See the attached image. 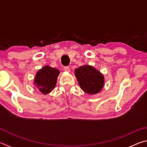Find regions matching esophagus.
<instances>
[{
  "mask_svg": "<svg viewBox=\"0 0 147 147\" xmlns=\"http://www.w3.org/2000/svg\"><path fill=\"white\" fill-rule=\"evenodd\" d=\"M63 69H64V71H66V72H69V71H70V67H69V66L64 67Z\"/></svg>",
  "mask_w": 147,
  "mask_h": 147,
  "instance_id": "obj_1",
  "label": "esophagus"
}]
</instances>
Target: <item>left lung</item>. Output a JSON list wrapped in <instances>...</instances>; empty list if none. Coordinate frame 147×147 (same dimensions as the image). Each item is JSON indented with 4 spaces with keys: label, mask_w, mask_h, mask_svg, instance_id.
<instances>
[{
    "label": "left lung",
    "mask_w": 147,
    "mask_h": 147,
    "mask_svg": "<svg viewBox=\"0 0 147 147\" xmlns=\"http://www.w3.org/2000/svg\"><path fill=\"white\" fill-rule=\"evenodd\" d=\"M74 71L80 86L86 93L96 94L103 88L104 76L93 67L83 65Z\"/></svg>",
    "instance_id": "8db88e82"
}]
</instances>
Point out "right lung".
<instances>
[{
  "instance_id": "right-lung-1",
  "label": "right lung",
  "mask_w": 147,
  "mask_h": 147,
  "mask_svg": "<svg viewBox=\"0 0 147 147\" xmlns=\"http://www.w3.org/2000/svg\"><path fill=\"white\" fill-rule=\"evenodd\" d=\"M59 71L49 66H45L36 74L34 84L42 93L45 94L53 91L56 86Z\"/></svg>"
}]
</instances>
